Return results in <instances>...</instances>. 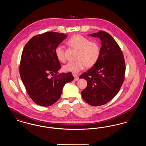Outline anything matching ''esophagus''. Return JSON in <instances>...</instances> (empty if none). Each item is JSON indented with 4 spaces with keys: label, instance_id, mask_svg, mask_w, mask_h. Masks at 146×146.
Segmentation results:
<instances>
[{
    "label": "esophagus",
    "instance_id": "obj_1",
    "mask_svg": "<svg viewBox=\"0 0 146 146\" xmlns=\"http://www.w3.org/2000/svg\"><path fill=\"white\" fill-rule=\"evenodd\" d=\"M73 76L74 78V80L75 81H78L79 79V76H78L76 74H73Z\"/></svg>",
    "mask_w": 146,
    "mask_h": 146
}]
</instances>
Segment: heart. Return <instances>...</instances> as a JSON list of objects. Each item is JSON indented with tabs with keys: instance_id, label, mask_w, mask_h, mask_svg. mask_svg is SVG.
<instances>
[{
	"instance_id": "obj_1",
	"label": "heart",
	"mask_w": 146,
	"mask_h": 146,
	"mask_svg": "<svg viewBox=\"0 0 146 146\" xmlns=\"http://www.w3.org/2000/svg\"><path fill=\"white\" fill-rule=\"evenodd\" d=\"M67 44L78 50L77 61L63 66L64 72L76 73L84 70L86 66L91 67L97 63L100 55V48L96 42L90 41L88 38L82 35H76L70 38ZM55 54L59 61L65 62L64 50L62 45H58L56 47Z\"/></svg>"
}]
</instances>
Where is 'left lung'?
Returning a JSON list of instances; mask_svg holds the SVG:
<instances>
[{"instance_id": "obj_1", "label": "left lung", "mask_w": 146, "mask_h": 146, "mask_svg": "<svg viewBox=\"0 0 146 146\" xmlns=\"http://www.w3.org/2000/svg\"><path fill=\"white\" fill-rule=\"evenodd\" d=\"M89 35L99 38L102 46L97 63L79 76L88 83L82 96L88 104L99 106L108 103L118 94L124 80L125 61L119 46L110 34L100 31Z\"/></svg>"}]
</instances>
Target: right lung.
I'll use <instances>...</instances> for the list:
<instances>
[{
	"label": "right lung",
	"mask_w": 146,
	"mask_h": 146,
	"mask_svg": "<svg viewBox=\"0 0 146 146\" xmlns=\"http://www.w3.org/2000/svg\"><path fill=\"white\" fill-rule=\"evenodd\" d=\"M67 37L63 33L45 32L32 37L23 50L20 76L29 96L36 104L48 107L55 104L61 97L64 85L74 79L71 72L57 75L61 67L55 49Z\"/></svg>",
	"instance_id": "1"
}]
</instances>
